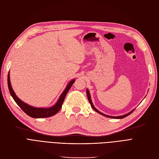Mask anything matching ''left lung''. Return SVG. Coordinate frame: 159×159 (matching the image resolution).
<instances>
[{
  "instance_id": "1",
  "label": "left lung",
  "mask_w": 159,
  "mask_h": 159,
  "mask_svg": "<svg viewBox=\"0 0 159 159\" xmlns=\"http://www.w3.org/2000/svg\"><path fill=\"white\" fill-rule=\"evenodd\" d=\"M86 94H87V97H88V100H89V102H90V105H91V107H93V110H94V111H96V112H98V114H101V115H102V116H106V117H110V118H114V119H122V118H124V117H127V116L130 115V114L132 113V112L134 111V110H132L131 111H130L129 113H128V114H125V115H124V116H111L106 115V114H103V113H102V112H100V111H98V110H97V109L96 108V107L94 106V105H93V102H92L91 98H90V95L89 91L88 90V89H86Z\"/></svg>"
}]
</instances>
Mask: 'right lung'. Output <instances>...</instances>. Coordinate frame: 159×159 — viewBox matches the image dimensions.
Returning <instances> with one entry per match:
<instances>
[{
	"mask_svg": "<svg viewBox=\"0 0 159 159\" xmlns=\"http://www.w3.org/2000/svg\"><path fill=\"white\" fill-rule=\"evenodd\" d=\"M75 80L74 79L70 81V83L68 84L67 86L66 87V89L64 90L63 93L60 96L58 101L57 102V103L51 107H48V108H43V107H35L31 106L27 104L26 103H24L23 101L19 99L17 97V96L16 95V94L14 93V92L12 88L11 80H10V75L9 73L8 75V86L10 93H11L13 99L14 100L15 102H16V103L19 106L20 108H21L27 115L33 117V118H43V117H48L53 116L55 114H57L61 108V107H62L65 96L66 94H67L69 89H70V87L72 86V85L75 83Z\"/></svg>",
	"mask_w": 159,
	"mask_h": 159,
	"instance_id": "1",
	"label": "right lung"
}]
</instances>
